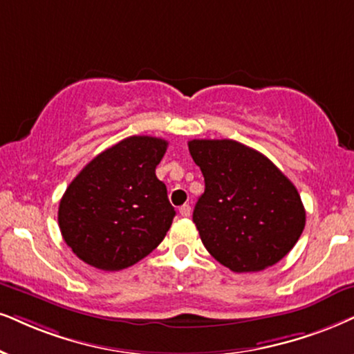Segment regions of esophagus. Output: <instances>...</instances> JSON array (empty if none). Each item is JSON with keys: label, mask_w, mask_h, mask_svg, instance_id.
<instances>
[{"label": "esophagus", "mask_w": 354, "mask_h": 354, "mask_svg": "<svg viewBox=\"0 0 354 354\" xmlns=\"http://www.w3.org/2000/svg\"><path fill=\"white\" fill-rule=\"evenodd\" d=\"M180 214H181L183 217H189V216H191V207H189V204L181 205V207H180Z\"/></svg>", "instance_id": "34e87169"}]
</instances>
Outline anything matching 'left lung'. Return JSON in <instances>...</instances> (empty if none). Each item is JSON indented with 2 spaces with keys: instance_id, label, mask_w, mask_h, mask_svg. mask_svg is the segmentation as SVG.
Wrapping results in <instances>:
<instances>
[{
  "instance_id": "1",
  "label": "left lung",
  "mask_w": 354,
  "mask_h": 354,
  "mask_svg": "<svg viewBox=\"0 0 354 354\" xmlns=\"http://www.w3.org/2000/svg\"><path fill=\"white\" fill-rule=\"evenodd\" d=\"M187 147L204 174L192 221L207 252L234 272L276 265L306 227L296 186L270 158L240 142L194 138Z\"/></svg>"
}]
</instances>
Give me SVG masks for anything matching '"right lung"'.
<instances>
[{"label":"right lung","instance_id":"right-lung-1","mask_svg":"<svg viewBox=\"0 0 354 354\" xmlns=\"http://www.w3.org/2000/svg\"><path fill=\"white\" fill-rule=\"evenodd\" d=\"M167 147L163 138L127 137L95 156L70 183L58 227L80 259L119 271L162 243L176 214L155 174Z\"/></svg>","mask_w":354,"mask_h":354}]
</instances>
